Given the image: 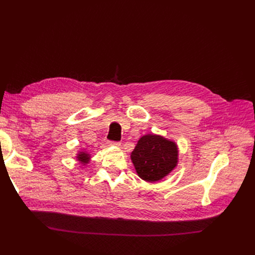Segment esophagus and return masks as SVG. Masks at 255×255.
I'll use <instances>...</instances> for the list:
<instances>
[{"mask_svg": "<svg viewBox=\"0 0 255 255\" xmlns=\"http://www.w3.org/2000/svg\"><path fill=\"white\" fill-rule=\"evenodd\" d=\"M110 143H111V145H115V146H120L121 145L120 141H115V140H111Z\"/></svg>", "mask_w": 255, "mask_h": 255, "instance_id": "34e87169", "label": "esophagus"}]
</instances>
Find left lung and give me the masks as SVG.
<instances>
[{"label":"left lung","mask_w":255,"mask_h":255,"mask_svg":"<svg viewBox=\"0 0 255 255\" xmlns=\"http://www.w3.org/2000/svg\"><path fill=\"white\" fill-rule=\"evenodd\" d=\"M131 160L137 175L144 181L161 180L176 167L178 149L175 142L161 136H142L131 153Z\"/></svg>","instance_id":"obj_1"}]
</instances>
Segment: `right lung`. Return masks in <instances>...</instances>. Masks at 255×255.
<instances>
[{"mask_svg": "<svg viewBox=\"0 0 255 255\" xmlns=\"http://www.w3.org/2000/svg\"><path fill=\"white\" fill-rule=\"evenodd\" d=\"M77 158H78V160H79L80 162L88 163L89 159H90V156H89V154H87V153H85V152H80V153L78 154Z\"/></svg>", "mask_w": 255, "mask_h": 255, "instance_id": "obj_1", "label": "right lung"}]
</instances>
